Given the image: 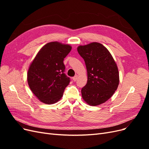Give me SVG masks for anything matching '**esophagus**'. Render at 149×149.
<instances>
[{
    "instance_id": "obj_1",
    "label": "esophagus",
    "mask_w": 149,
    "mask_h": 149,
    "mask_svg": "<svg viewBox=\"0 0 149 149\" xmlns=\"http://www.w3.org/2000/svg\"><path fill=\"white\" fill-rule=\"evenodd\" d=\"M77 78H78V75H75L74 77L73 78V80L74 81H76V79H77Z\"/></svg>"
}]
</instances>
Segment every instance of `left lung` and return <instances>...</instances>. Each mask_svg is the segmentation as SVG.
I'll list each match as a JSON object with an SVG mask.
<instances>
[{"label":"left lung","mask_w":149,"mask_h":149,"mask_svg":"<svg viewBox=\"0 0 149 149\" xmlns=\"http://www.w3.org/2000/svg\"><path fill=\"white\" fill-rule=\"evenodd\" d=\"M85 62L88 81L81 89L83 99L90 106L101 104L112 97L119 83L118 66L108 49L93 42L77 48Z\"/></svg>","instance_id":"left-lung-1"}]
</instances>
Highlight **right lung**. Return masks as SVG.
Here are the masks:
<instances>
[{
	"mask_svg": "<svg viewBox=\"0 0 149 149\" xmlns=\"http://www.w3.org/2000/svg\"><path fill=\"white\" fill-rule=\"evenodd\" d=\"M71 49L69 45L58 42L44 45L31 63L27 81L31 91L38 100L47 104L59 101L70 82L64 73V58Z\"/></svg>",
	"mask_w": 149,
	"mask_h": 149,
	"instance_id": "obj_1",
	"label": "right lung"
}]
</instances>
